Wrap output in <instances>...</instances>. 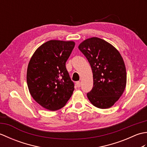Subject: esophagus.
<instances>
[{"label":"esophagus","mask_w":147,"mask_h":147,"mask_svg":"<svg viewBox=\"0 0 147 147\" xmlns=\"http://www.w3.org/2000/svg\"><path fill=\"white\" fill-rule=\"evenodd\" d=\"M81 82H77L76 83V86L78 87V88H80V87L81 86Z\"/></svg>","instance_id":"34e87169"}]
</instances>
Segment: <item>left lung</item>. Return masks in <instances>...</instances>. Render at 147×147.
<instances>
[{
    "label": "left lung",
    "instance_id": "left-lung-1",
    "mask_svg": "<svg viewBox=\"0 0 147 147\" xmlns=\"http://www.w3.org/2000/svg\"><path fill=\"white\" fill-rule=\"evenodd\" d=\"M78 49L88 59L93 73V86L87 97L96 107H111L126 85L125 64L119 52L98 37L85 40Z\"/></svg>",
    "mask_w": 147,
    "mask_h": 147
}]
</instances>
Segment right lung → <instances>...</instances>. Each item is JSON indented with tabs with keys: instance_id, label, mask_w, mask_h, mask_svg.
Instances as JSON below:
<instances>
[{
	"instance_id": "1",
	"label": "right lung",
	"mask_w": 147,
	"mask_h": 147,
	"mask_svg": "<svg viewBox=\"0 0 147 147\" xmlns=\"http://www.w3.org/2000/svg\"><path fill=\"white\" fill-rule=\"evenodd\" d=\"M73 41L51 40L34 52L28 65L26 81L33 98L47 110L62 108L73 91L65 62L73 51Z\"/></svg>"
}]
</instances>
